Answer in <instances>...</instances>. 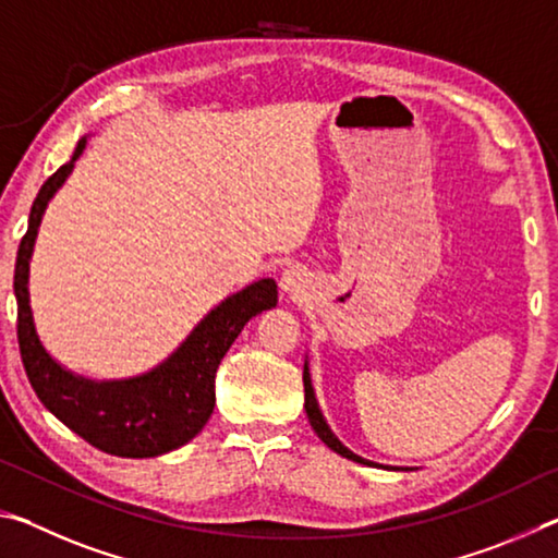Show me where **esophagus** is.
<instances>
[{
  "mask_svg": "<svg viewBox=\"0 0 558 558\" xmlns=\"http://www.w3.org/2000/svg\"><path fill=\"white\" fill-rule=\"evenodd\" d=\"M280 288L290 292V295H298V292H302V288H305V272L295 268L286 270L280 278Z\"/></svg>",
  "mask_w": 558,
  "mask_h": 558,
  "instance_id": "obj_1",
  "label": "esophagus"
}]
</instances>
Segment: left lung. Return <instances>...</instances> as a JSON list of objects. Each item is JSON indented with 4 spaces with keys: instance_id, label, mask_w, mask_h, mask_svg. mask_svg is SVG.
Masks as SVG:
<instances>
[{
    "instance_id": "obj_1",
    "label": "left lung",
    "mask_w": 558,
    "mask_h": 558,
    "mask_svg": "<svg viewBox=\"0 0 558 558\" xmlns=\"http://www.w3.org/2000/svg\"><path fill=\"white\" fill-rule=\"evenodd\" d=\"M302 384H305V411H307V421H310V426H313V430L317 433V438L323 440L329 450L339 452V456L347 458V460L362 462V465H376V462L359 458L356 452H352L347 446H342V440H339V438L335 436V433H332V428L327 426L325 415H323V411H319L317 399H315V389H313V379H310V366H307V362H305V372H302Z\"/></svg>"
}]
</instances>
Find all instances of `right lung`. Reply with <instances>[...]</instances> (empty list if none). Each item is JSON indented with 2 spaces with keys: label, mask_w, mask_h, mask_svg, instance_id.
Returning a JSON list of instances; mask_svg holds the SVG:
<instances>
[{
  "label": "right lung",
  "mask_w": 558,
  "mask_h": 558,
  "mask_svg": "<svg viewBox=\"0 0 558 558\" xmlns=\"http://www.w3.org/2000/svg\"><path fill=\"white\" fill-rule=\"evenodd\" d=\"M86 143L83 137L71 162L46 179L32 206L29 229L19 243L14 266L19 352L39 401L93 448L120 458L165 456L182 448L206 426L214 413V379L223 354L251 317L278 305V286L276 280L263 278L226 298L192 329L177 352L147 374L96 381L63 369L36 335L29 305V260L46 206L73 172Z\"/></svg>",
  "instance_id": "add662e5"
}]
</instances>
